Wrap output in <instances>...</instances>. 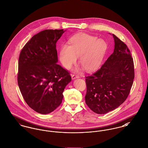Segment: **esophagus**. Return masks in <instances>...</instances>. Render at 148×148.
<instances>
[{"label": "esophagus", "mask_w": 148, "mask_h": 148, "mask_svg": "<svg viewBox=\"0 0 148 148\" xmlns=\"http://www.w3.org/2000/svg\"><path fill=\"white\" fill-rule=\"evenodd\" d=\"M79 76L78 75H75V74H72L71 75V78L72 79H75L76 78H79Z\"/></svg>", "instance_id": "1"}]
</instances>
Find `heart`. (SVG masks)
Segmentation results:
<instances>
[{"mask_svg": "<svg viewBox=\"0 0 148 148\" xmlns=\"http://www.w3.org/2000/svg\"><path fill=\"white\" fill-rule=\"evenodd\" d=\"M106 42L96 36L78 34L69 40V46L64 45L60 51L59 58L62 66L71 68L79 56V62L87 71L98 68L107 51Z\"/></svg>", "mask_w": 148, "mask_h": 148, "instance_id": "b5f03b06", "label": "heart"}]
</instances>
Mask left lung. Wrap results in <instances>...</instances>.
I'll return each mask as SVG.
<instances>
[{"mask_svg":"<svg viewBox=\"0 0 148 148\" xmlns=\"http://www.w3.org/2000/svg\"><path fill=\"white\" fill-rule=\"evenodd\" d=\"M114 38L113 53L96 73L86 77V104L93 112L114 110L127 98L135 77L133 58L127 46Z\"/></svg>","mask_w":148,"mask_h":148,"instance_id":"1","label":"left lung"}]
</instances>
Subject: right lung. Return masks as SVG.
Returning a JSON list of instances; mask_svg holds the SVG:
<instances>
[{"label":"right lung","mask_w":148,"mask_h":148,"mask_svg":"<svg viewBox=\"0 0 148 148\" xmlns=\"http://www.w3.org/2000/svg\"><path fill=\"white\" fill-rule=\"evenodd\" d=\"M65 31L45 30L34 35L20 54V90L27 104L40 114H49L61 103L71 80L68 71L57 64L56 44Z\"/></svg>","instance_id":"right-lung-1"}]
</instances>
